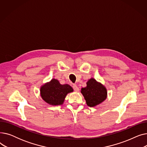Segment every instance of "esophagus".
<instances>
[{
	"label": "esophagus",
	"instance_id": "obj_1",
	"mask_svg": "<svg viewBox=\"0 0 147 147\" xmlns=\"http://www.w3.org/2000/svg\"><path fill=\"white\" fill-rule=\"evenodd\" d=\"M73 88L74 89V91H76V92H79V88L78 87V86H77L76 84H73Z\"/></svg>",
	"mask_w": 147,
	"mask_h": 147
}]
</instances>
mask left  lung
<instances>
[{
  "instance_id": "1",
  "label": "left lung",
  "mask_w": 147,
  "mask_h": 147,
  "mask_svg": "<svg viewBox=\"0 0 147 147\" xmlns=\"http://www.w3.org/2000/svg\"><path fill=\"white\" fill-rule=\"evenodd\" d=\"M86 84L85 88L81 89V93L88 106L94 107L105 101L107 96V91L103 84L94 78L90 79Z\"/></svg>"
}]
</instances>
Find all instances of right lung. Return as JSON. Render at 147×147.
Listing matches in <instances>:
<instances>
[{
  "label": "right lung",
  "mask_w": 147,
  "mask_h": 147,
  "mask_svg": "<svg viewBox=\"0 0 147 147\" xmlns=\"http://www.w3.org/2000/svg\"><path fill=\"white\" fill-rule=\"evenodd\" d=\"M40 96L44 101L51 105L63 104L68 93L73 92V89L68 84H61L57 79H52L40 88Z\"/></svg>",
  "instance_id": "obj_1"
}]
</instances>
